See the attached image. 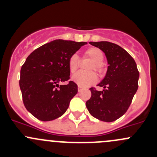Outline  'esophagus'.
<instances>
[{
	"mask_svg": "<svg viewBox=\"0 0 157 157\" xmlns=\"http://www.w3.org/2000/svg\"><path fill=\"white\" fill-rule=\"evenodd\" d=\"M82 90H83L82 87H80V86H78V92H80Z\"/></svg>",
	"mask_w": 157,
	"mask_h": 157,
	"instance_id": "obj_1",
	"label": "esophagus"
}]
</instances>
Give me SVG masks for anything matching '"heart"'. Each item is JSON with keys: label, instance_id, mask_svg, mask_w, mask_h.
Wrapping results in <instances>:
<instances>
[{"label": "heart", "instance_id": "b5f03b06", "mask_svg": "<svg viewBox=\"0 0 157 157\" xmlns=\"http://www.w3.org/2000/svg\"><path fill=\"white\" fill-rule=\"evenodd\" d=\"M84 57L90 58L92 62L88 66L89 71H96L98 74H102L104 72V53L96 47H90L84 52ZM80 60L77 55H72L68 58V68L71 73L74 74L78 69ZM72 80L80 87H86L94 84L97 81V76L93 71H80L72 77Z\"/></svg>", "mask_w": 157, "mask_h": 157}]
</instances>
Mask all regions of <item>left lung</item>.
Instances as JSON below:
<instances>
[{
    "instance_id": "1",
    "label": "left lung",
    "mask_w": 157,
    "mask_h": 157,
    "mask_svg": "<svg viewBox=\"0 0 157 157\" xmlns=\"http://www.w3.org/2000/svg\"><path fill=\"white\" fill-rule=\"evenodd\" d=\"M105 53L108 69L98 86L102 91L90 88L91 97L86 105L94 118L112 122L122 116L129 108L138 88L139 72L134 58L119 45L109 42H90Z\"/></svg>"
}]
</instances>
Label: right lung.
Wrapping results in <instances>:
<instances>
[{"label":"right lung","instance_id":"right-lung-1","mask_svg":"<svg viewBox=\"0 0 157 157\" xmlns=\"http://www.w3.org/2000/svg\"><path fill=\"white\" fill-rule=\"evenodd\" d=\"M86 42L57 39L33 51L20 70V87L28 111L39 120L48 121L67 111L77 93V85L69 81L68 58Z\"/></svg>","mask_w":157,"mask_h":157}]
</instances>
